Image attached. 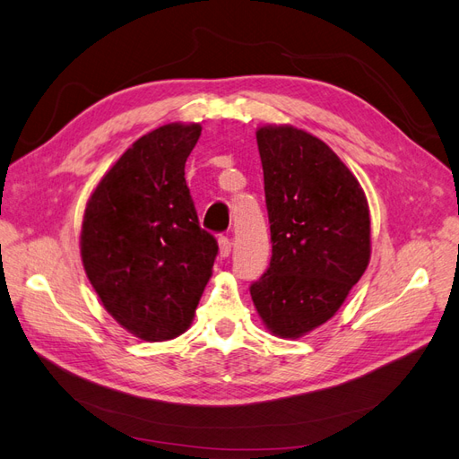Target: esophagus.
I'll use <instances>...</instances> for the list:
<instances>
[{
  "label": "esophagus",
  "instance_id": "1",
  "mask_svg": "<svg viewBox=\"0 0 459 459\" xmlns=\"http://www.w3.org/2000/svg\"><path fill=\"white\" fill-rule=\"evenodd\" d=\"M218 247H220V256L228 258L231 253V241L228 238H220L218 239Z\"/></svg>",
  "mask_w": 459,
  "mask_h": 459
}]
</instances>
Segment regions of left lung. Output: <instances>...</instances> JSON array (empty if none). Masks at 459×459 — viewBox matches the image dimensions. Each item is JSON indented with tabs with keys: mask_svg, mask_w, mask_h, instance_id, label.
Returning a JSON list of instances; mask_svg holds the SVG:
<instances>
[{
	"mask_svg": "<svg viewBox=\"0 0 459 459\" xmlns=\"http://www.w3.org/2000/svg\"><path fill=\"white\" fill-rule=\"evenodd\" d=\"M272 260L251 297L262 324L299 339L337 314L371 256V220L356 176L319 137L290 124L256 130Z\"/></svg>",
	"mask_w": 459,
	"mask_h": 459,
	"instance_id": "left-lung-1",
	"label": "left lung"
}]
</instances>
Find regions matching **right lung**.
I'll return each mask as SVG.
<instances>
[{
  "mask_svg": "<svg viewBox=\"0 0 459 459\" xmlns=\"http://www.w3.org/2000/svg\"><path fill=\"white\" fill-rule=\"evenodd\" d=\"M201 124L170 122L135 140L88 199L82 264L105 310L147 342L186 333L218 243L199 226L186 160Z\"/></svg>",
  "mask_w": 459,
  "mask_h": 459,
  "instance_id": "right-lung-1",
  "label": "right lung"
}]
</instances>
